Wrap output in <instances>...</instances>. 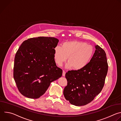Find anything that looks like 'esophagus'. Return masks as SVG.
<instances>
[{
    "instance_id": "esophagus-1",
    "label": "esophagus",
    "mask_w": 121,
    "mask_h": 121,
    "mask_svg": "<svg viewBox=\"0 0 121 121\" xmlns=\"http://www.w3.org/2000/svg\"><path fill=\"white\" fill-rule=\"evenodd\" d=\"M65 72L64 70H63V71L62 76H63V77H65Z\"/></svg>"
}]
</instances>
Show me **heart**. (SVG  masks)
<instances>
[{
  "instance_id": "obj_1",
  "label": "heart",
  "mask_w": 121,
  "mask_h": 121,
  "mask_svg": "<svg viewBox=\"0 0 121 121\" xmlns=\"http://www.w3.org/2000/svg\"><path fill=\"white\" fill-rule=\"evenodd\" d=\"M94 54V48L87 43L77 41L66 42L62 43V47L57 46L54 49V59L59 66L67 60V68L79 70L87 66Z\"/></svg>"
}]
</instances>
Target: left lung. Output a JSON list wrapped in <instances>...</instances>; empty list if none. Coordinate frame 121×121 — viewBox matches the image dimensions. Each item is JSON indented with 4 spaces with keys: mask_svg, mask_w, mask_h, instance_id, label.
Segmentation results:
<instances>
[{
    "mask_svg": "<svg viewBox=\"0 0 121 121\" xmlns=\"http://www.w3.org/2000/svg\"><path fill=\"white\" fill-rule=\"evenodd\" d=\"M95 53L82 69L68 71L65 74L67 85L63 94L71 104L83 106L92 101L104 86L108 69L104 50L95 45Z\"/></svg>",
    "mask_w": 121,
    "mask_h": 121,
    "instance_id": "left-lung-1",
    "label": "left lung"
}]
</instances>
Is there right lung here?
Here are the masks:
<instances>
[{
	"label": "right lung",
	"mask_w": 121,
	"mask_h": 121,
	"mask_svg": "<svg viewBox=\"0 0 121 121\" xmlns=\"http://www.w3.org/2000/svg\"><path fill=\"white\" fill-rule=\"evenodd\" d=\"M59 40L54 37H38L24 41L14 59L13 77L24 96L38 99L45 93L50 83L60 78L54 56Z\"/></svg>",
	"instance_id": "right-lung-1"
}]
</instances>
